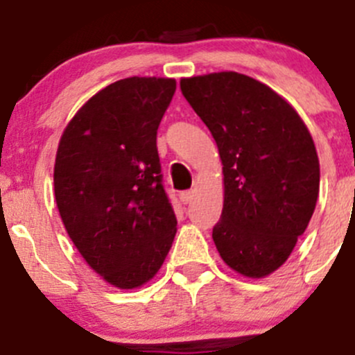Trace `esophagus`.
<instances>
[{
	"mask_svg": "<svg viewBox=\"0 0 355 355\" xmlns=\"http://www.w3.org/2000/svg\"><path fill=\"white\" fill-rule=\"evenodd\" d=\"M192 199H194V191H185V192H180V202H182V204H189V202H192Z\"/></svg>",
	"mask_w": 355,
	"mask_h": 355,
	"instance_id": "esophagus-1",
	"label": "esophagus"
}]
</instances>
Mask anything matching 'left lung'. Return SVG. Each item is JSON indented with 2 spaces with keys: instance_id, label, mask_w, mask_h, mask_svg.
Instances as JSON below:
<instances>
[{
  "instance_id": "obj_1",
  "label": "left lung",
  "mask_w": 355,
  "mask_h": 355,
  "mask_svg": "<svg viewBox=\"0 0 355 355\" xmlns=\"http://www.w3.org/2000/svg\"><path fill=\"white\" fill-rule=\"evenodd\" d=\"M180 89L213 134L223 164L214 245L242 277H268L288 259L316 207L313 137L280 94L247 75H198L182 78Z\"/></svg>"
}]
</instances>
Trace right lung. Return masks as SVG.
<instances>
[{
  "mask_svg": "<svg viewBox=\"0 0 355 355\" xmlns=\"http://www.w3.org/2000/svg\"><path fill=\"white\" fill-rule=\"evenodd\" d=\"M175 89V78L113 82L68 121L56 151L55 199L68 237L121 290L155 277L177 234L156 148Z\"/></svg>",
  "mask_w": 355,
  "mask_h": 355,
  "instance_id": "1",
  "label": "right lung"
}]
</instances>
